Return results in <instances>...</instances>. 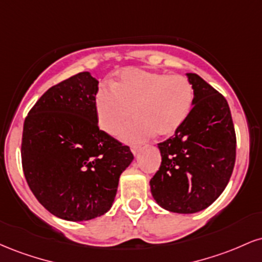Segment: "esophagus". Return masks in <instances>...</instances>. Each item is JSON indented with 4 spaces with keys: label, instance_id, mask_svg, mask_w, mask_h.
I'll use <instances>...</instances> for the list:
<instances>
[{
    "label": "esophagus",
    "instance_id": "1",
    "mask_svg": "<svg viewBox=\"0 0 262 262\" xmlns=\"http://www.w3.org/2000/svg\"><path fill=\"white\" fill-rule=\"evenodd\" d=\"M130 150H132V152H133L134 155H138V154H139V151H140V148H139V146H137V145H132Z\"/></svg>",
    "mask_w": 262,
    "mask_h": 262
}]
</instances>
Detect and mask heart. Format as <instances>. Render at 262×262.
<instances>
[{"label":"heart","mask_w":262,"mask_h":262,"mask_svg":"<svg viewBox=\"0 0 262 262\" xmlns=\"http://www.w3.org/2000/svg\"><path fill=\"white\" fill-rule=\"evenodd\" d=\"M193 100V87L182 75L127 69L112 87L98 92V124L108 134H117L135 110L138 118L123 129V140L139 143L155 133L170 137L187 119Z\"/></svg>","instance_id":"obj_1"}]
</instances>
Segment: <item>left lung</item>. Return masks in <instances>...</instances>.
Returning <instances> with one entry per match:
<instances>
[{
	"label": "left lung",
	"mask_w": 262,
	"mask_h": 262,
	"mask_svg": "<svg viewBox=\"0 0 262 262\" xmlns=\"http://www.w3.org/2000/svg\"><path fill=\"white\" fill-rule=\"evenodd\" d=\"M187 77L193 107L175 135L158 144L161 165L150 180L159 206L175 213H196L214 202L229 182L236 156L227 100L197 74Z\"/></svg>",
	"instance_id": "8db88e82"
}]
</instances>
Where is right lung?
Instances as JSON below:
<instances>
[{"instance_id": "obj_1", "label": "right lung", "mask_w": 262, "mask_h": 262, "mask_svg": "<svg viewBox=\"0 0 262 262\" xmlns=\"http://www.w3.org/2000/svg\"><path fill=\"white\" fill-rule=\"evenodd\" d=\"M98 81L83 71L50 87L25 119L22 166L39 203L66 221L104 214L121 173L133 161L128 145L98 127Z\"/></svg>"}]
</instances>
